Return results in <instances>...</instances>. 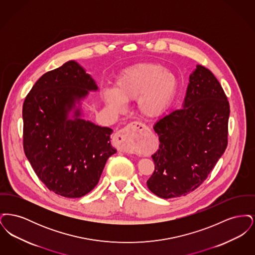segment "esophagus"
Listing matches in <instances>:
<instances>
[{"mask_svg":"<svg viewBox=\"0 0 255 255\" xmlns=\"http://www.w3.org/2000/svg\"><path fill=\"white\" fill-rule=\"evenodd\" d=\"M150 132L149 128L140 122H132L115 133L114 144L122 152H133V143L139 137Z\"/></svg>","mask_w":255,"mask_h":255,"instance_id":"34e87169","label":"esophagus"}]
</instances>
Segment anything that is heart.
<instances>
[{"mask_svg": "<svg viewBox=\"0 0 255 255\" xmlns=\"http://www.w3.org/2000/svg\"><path fill=\"white\" fill-rule=\"evenodd\" d=\"M178 88L177 75L165 66L158 63H142L123 71L114 90L103 91V100L108 108L121 113L125 108L124 102L136 99L140 115L147 119H155L168 110Z\"/></svg>", "mask_w": 255, "mask_h": 255, "instance_id": "b5f03b06", "label": "heart"}]
</instances>
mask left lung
<instances>
[{
    "instance_id": "8db88e82",
    "label": "left lung",
    "mask_w": 255,
    "mask_h": 255,
    "mask_svg": "<svg viewBox=\"0 0 255 255\" xmlns=\"http://www.w3.org/2000/svg\"><path fill=\"white\" fill-rule=\"evenodd\" d=\"M188 80L182 109L154 125L160 143L152 155L155 171L147 186L162 199L185 196L199 187L228 145L231 111L222 86L201 65Z\"/></svg>"
}]
</instances>
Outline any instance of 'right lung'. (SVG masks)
<instances>
[{
	"mask_svg": "<svg viewBox=\"0 0 255 255\" xmlns=\"http://www.w3.org/2000/svg\"><path fill=\"white\" fill-rule=\"evenodd\" d=\"M96 81L76 61L43 74L23 105L24 154L55 194L80 198L95 188L117 153L109 127L84 120L83 101Z\"/></svg>",
	"mask_w": 255,
	"mask_h": 255,
	"instance_id": "1",
	"label": "right lung"
}]
</instances>
